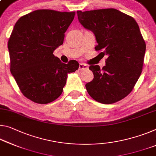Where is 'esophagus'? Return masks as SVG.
I'll list each match as a JSON object with an SVG mask.
<instances>
[{
    "label": "esophagus",
    "instance_id": "obj_1",
    "mask_svg": "<svg viewBox=\"0 0 156 156\" xmlns=\"http://www.w3.org/2000/svg\"><path fill=\"white\" fill-rule=\"evenodd\" d=\"M88 69V66L86 65V64L80 63V65H79V70L83 71V70H85V69Z\"/></svg>",
    "mask_w": 156,
    "mask_h": 156
}]
</instances>
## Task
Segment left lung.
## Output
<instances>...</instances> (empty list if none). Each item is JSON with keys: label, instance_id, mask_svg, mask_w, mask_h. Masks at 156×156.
I'll return each mask as SVG.
<instances>
[{"label": "left lung", "instance_id": "left-lung-1", "mask_svg": "<svg viewBox=\"0 0 156 156\" xmlns=\"http://www.w3.org/2000/svg\"><path fill=\"white\" fill-rule=\"evenodd\" d=\"M80 23L94 34L96 51L105 59V66H90L94 79L85 85L93 99L112 104L131 92L142 73L146 43L132 16L116 9L77 11ZM99 54V55H100Z\"/></svg>", "mask_w": 156, "mask_h": 156}]
</instances>
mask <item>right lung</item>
Segmentation results:
<instances>
[{"mask_svg": "<svg viewBox=\"0 0 156 156\" xmlns=\"http://www.w3.org/2000/svg\"><path fill=\"white\" fill-rule=\"evenodd\" d=\"M75 12L38 9L22 16L8 41L10 71L24 96L46 104L60 96L67 74L79 67L76 60L65 64L53 55L63 44Z\"/></svg>", "mask_w": 156, "mask_h": 156, "instance_id": "1", "label": "right lung"}]
</instances>
